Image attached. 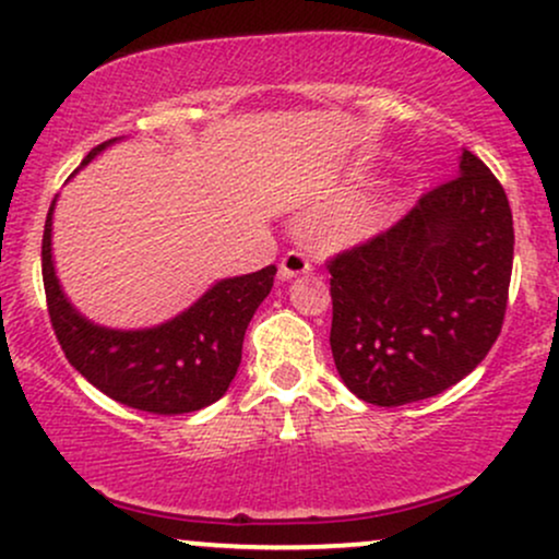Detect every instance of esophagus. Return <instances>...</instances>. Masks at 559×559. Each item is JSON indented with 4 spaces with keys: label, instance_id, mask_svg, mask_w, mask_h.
<instances>
[{
    "label": "esophagus",
    "instance_id": "1",
    "mask_svg": "<svg viewBox=\"0 0 559 559\" xmlns=\"http://www.w3.org/2000/svg\"><path fill=\"white\" fill-rule=\"evenodd\" d=\"M312 265H310V258H307L305 252H299V249H288V252L281 258V278H297V275H305L310 273Z\"/></svg>",
    "mask_w": 559,
    "mask_h": 559
}]
</instances>
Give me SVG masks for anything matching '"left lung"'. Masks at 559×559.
Segmentation results:
<instances>
[{"mask_svg":"<svg viewBox=\"0 0 559 559\" xmlns=\"http://www.w3.org/2000/svg\"><path fill=\"white\" fill-rule=\"evenodd\" d=\"M512 247L502 183L465 150L460 176L331 258V352L346 389L400 407L463 381L502 331Z\"/></svg>","mask_w":559,"mask_h":559,"instance_id":"left-lung-1","label":"left lung"}]
</instances>
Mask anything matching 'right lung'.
<instances>
[{
	"label": "right lung",
	"instance_id": "obj_1",
	"mask_svg": "<svg viewBox=\"0 0 559 559\" xmlns=\"http://www.w3.org/2000/svg\"><path fill=\"white\" fill-rule=\"evenodd\" d=\"M112 141L94 146L83 165ZM52 213L55 202L44 223L41 273L49 320L68 362L102 394L144 413H194L221 400L239 370L249 320L271 294L275 265L217 281L189 310L155 329H105L62 294L52 262Z\"/></svg>",
	"mask_w": 559,
	"mask_h": 559
}]
</instances>
